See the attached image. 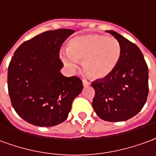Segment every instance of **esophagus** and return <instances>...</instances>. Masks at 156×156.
Returning <instances> with one entry per match:
<instances>
[{"label": "esophagus", "mask_w": 156, "mask_h": 156, "mask_svg": "<svg viewBox=\"0 0 156 156\" xmlns=\"http://www.w3.org/2000/svg\"><path fill=\"white\" fill-rule=\"evenodd\" d=\"M83 87H88L90 86V83L89 82H87V80H83Z\"/></svg>", "instance_id": "1"}]
</instances>
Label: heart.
<instances>
[{"mask_svg":"<svg viewBox=\"0 0 156 156\" xmlns=\"http://www.w3.org/2000/svg\"><path fill=\"white\" fill-rule=\"evenodd\" d=\"M119 42L112 37L100 34H80L73 37L67 44V52H61L63 63L74 69L78 61L83 60L85 73L94 80L107 78L113 72L121 59Z\"/></svg>","mask_w":156,"mask_h":156,"instance_id":"obj_1","label":"heart"}]
</instances>
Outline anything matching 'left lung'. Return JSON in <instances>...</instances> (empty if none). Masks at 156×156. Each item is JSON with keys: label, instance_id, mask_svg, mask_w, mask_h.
I'll list each match as a JSON object with an SVG mask.
<instances>
[{"label": "left lung", "instance_id": "obj_1", "mask_svg": "<svg viewBox=\"0 0 156 156\" xmlns=\"http://www.w3.org/2000/svg\"><path fill=\"white\" fill-rule=\"evenodd\" d=\"M121 45V59L113 72L94 82L93 107L107 122H124L142 109L148 96V67L135 44L113 30H107Z\"/></svg>", "mask_w": 156, "mask_h": 156}]
</instances>
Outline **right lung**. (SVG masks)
<instances>
[{
	"label": "right lung",
	"instance_id": "add662e5",
	"mask_svg": "<svg viewBox=\"0 0 156 156\" xmlns=\"http://www.w3.org/2000/svg\"><path fill=\"white\" fill-rule=\"evenodd\" d=\"M73 32L69 29L45 31L23 43L11 58L7 74L11 104L32 125L49 127L64 122L73 99L83 90L79 78L60 72L61 44Z\"/></svg>",
	"mask_w": 156,
	"mask_h": 156
}]
</instances>
